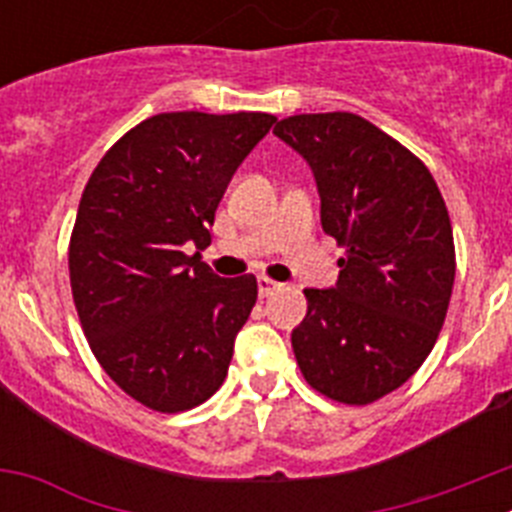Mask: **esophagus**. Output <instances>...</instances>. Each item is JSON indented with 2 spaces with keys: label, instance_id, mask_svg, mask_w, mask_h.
Here are the masks:
<instances>
[{
  "label": "esophagus",
  "instance_id": "34e87169",
  "mask_svg": "<svg viewBox=\"0 0 512 512\" xmlns=\"http://www.w3.org/2000/svg\"><path fill=\"white\" fill-rule=\"evenodd\" d=\"M279 287H282V284H277V282H274V279H269V277H259V295H261V297L274 295V292H277Z\"/></svg>",
  "mask_w": 512,
  "mask_h": 512
}]
</instances>
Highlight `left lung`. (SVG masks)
Returning <instances> with one entry per match:
<instances>
[{
    "label": "left lung",
    "instance_id": "obj_1",
    "mask_svg": "<svg viewBox=\"0 0 512 512\" xmlns=\"http://www.w3.org/2000/svg\"><path fill=\"white\" fill-rule=\"evenodd\" d=\"M274 133L310 164L320 223L346 251L333 289H305L292 348L312 390L369 405L420 369L449 310L454 233L415 153L354 112L292 115Z\"/></svg>",
    "mask_w": 512,
    "mask_h": 512
}]
</instances>
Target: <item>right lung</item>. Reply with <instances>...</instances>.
I'll list each match as a JSON object with an SVG mask.
<instances>
[{
  "instance_id": "right-lung-1",
  "label": "right lung",
  "mask_w": 512,
  "mask_h": 512,
  "mask_svg": "<svg viewBox=\"0 0 512 512\" xmlns=\"http://www.w3.org/2000/svg\"><path fill=\"white\" fill-rule=\"evenodd\" d=\"M274 122L161 112L104 153L81 194L69 243L81 330L107 377L156 413L215 395L256 305L253 274L220 279L200 251L230 176Z\"/></svg>"
}]
</instances>
